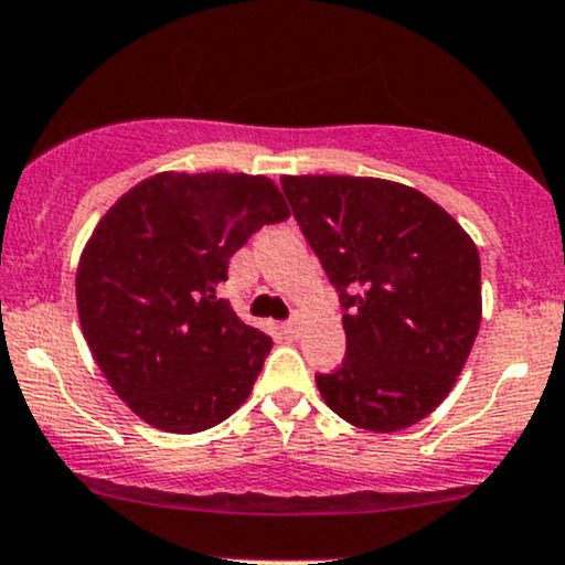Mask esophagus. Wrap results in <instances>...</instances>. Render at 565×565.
<instances>
[{
  "label": "esophagus",
  "instance_id": "34e87169",
  "mask_svg": "<svg viewBox=\"0 0 565 565\" xmlns=\"http://www.w3.org/2000/svg\"><path fill=\"white\" fill-rule=\"evenodd\" d=\"M299 317H290V320H285V322H280V331L285 333V335H290V339H294V335H299Z\"/></svg>",
  "mask_w": 565,
  "mask_h": 565
}]
</instances>
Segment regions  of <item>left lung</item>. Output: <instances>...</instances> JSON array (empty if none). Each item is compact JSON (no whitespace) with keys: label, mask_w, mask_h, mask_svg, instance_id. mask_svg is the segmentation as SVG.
<instances>
[{"label":"left lung","mask_w":565,"mask_h":565,"mask_svg":"<svg viewBox=\"0 0 565 565\" xmlns=\"http://www.w3.org/2000/svg\"><path fill=\"white\" fill-rule=\"evenodd\" d=\"M282 192L344 309L347 354L315 382L333 414L397 433L446 401L480 328L470 234L416 189L282 175Z\"/></svg>","instance_id":"obj_1"}]
</instances>
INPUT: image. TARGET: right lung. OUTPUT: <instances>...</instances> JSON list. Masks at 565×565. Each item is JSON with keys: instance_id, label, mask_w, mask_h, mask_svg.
<instances>
[{"instance_id": "add662e5", "label": "right lung", "mask_w": 565, "mask_h": 565, "mask_svg": "<svg viewBox=\"0 0 565 565\" xmlns=\"http://www.w3.org/2000/svg\"><path fill=\"white\" fill-rule=\"evenodd\" d=\"M288 215L264 175L157 173L95 226L77 269L79 326L146 424L202 433L248 401L271 339L215 290L250 234Z\"/></svg>"}]
</instances>
